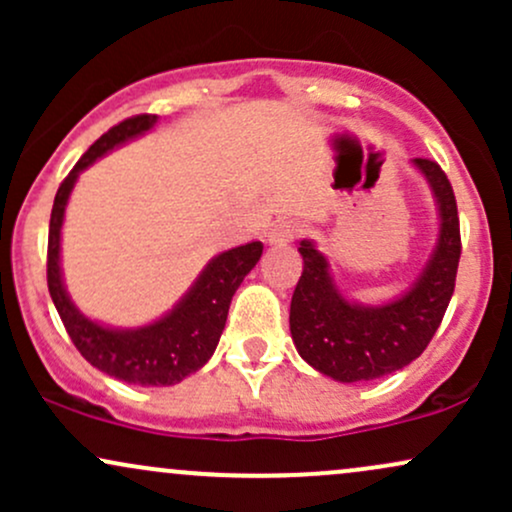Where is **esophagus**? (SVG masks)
Masks as SVG:
<instances>
[{"label": "esophagus", "instance_id": "esophagus-1", "mask_svg": "<svg viewBox=\"0 0 512 512\" xmlns=\"http://www.w3.org/2000/svg\"><path fill=\"white\" fill-rule=\"evenodd\" d=\"M296 233H298V228L293 226V223L281 221V223H276V226L269 228V233H267V243L272 245V248H281V245L291 243V240H293V236H296Z\"/></svg>", "mask_w": 512, "mask_h": 512}]
</instances>
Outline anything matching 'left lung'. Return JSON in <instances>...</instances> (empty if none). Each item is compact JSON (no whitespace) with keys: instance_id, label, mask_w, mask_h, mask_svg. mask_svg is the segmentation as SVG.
I'll list each match as a JSON object with an SVG mask.
<instances>
[{"instance_id":"left-lung-1","label":"left lung","mask_w":512,"mask_h":512,"mask_svg":"<svg viewBox=\"0 0 512 512\" xmlns=\"http://www.w3.org/2000/svg\"><path fill=\"white\" fill-rule=\"evenodd\" d=\"M411 166L431 187L438 236L414 284L397 298L380 305L351 301L313 240L298 243L303 274L291 298V337L303 361L337 383L375 380L409 366L424 354L455 291L462 248L450 180L428 158H411Z\"/></svg>"}]
</instances>
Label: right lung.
I'll list each match as a JSON object with an SVG mask.
<instances>
[{"instance_id": "obj_1", "label": "right lung", "mask_w": 512, "mask_h": 512, "mask_svg": "<svg viewBox=\"0 0 512 512\" xmlns=\"http://www.w3.org/2000/svg\"><path fill=\"white\" fill-rule=\"evenodd\" d=\"M158 115H137L120 122L103 134L72 173L64 178L55 195L50 216L48 238V289L60 313L64 327L81 356L93 368L113 375L129 385L168 387L197 373L216 351L223 327H226L228 308L240 281L260 262L264 245L260 240L238 245L221 255L211 257L207 267L199 272L195 284L187 289L166 315L142 327H113L91 320L76 308L67 293L62 276V223L67 211L69 195L76 180L88 166L103 158L117 146L134 142L142 134L156 127Z\"/></svg>"}]
</instances>
